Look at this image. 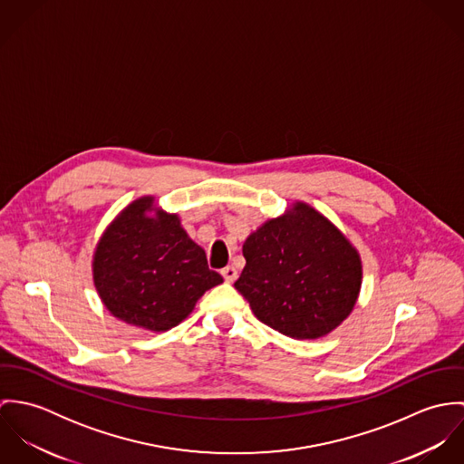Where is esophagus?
I'll use <instances>...</instances> for the list:
<instances>
[{
  "label": "esophagus",
  "instance_id": "esophagus-1",
  "mask_svg": "<svg viewBox=\"0 0 464 464\" xmlns=\"http://www.w3.org/2000/svg\"><path fill=\"white\" fill-rule=\"evenodd\" d=\"M221 275H223L225 282L232 284V282L237 278V269H236L234 266H227V267H223V269H221Z\"/></svg>",
  "mask_w": 464,
  "mask_h": 464
}]
</instances>
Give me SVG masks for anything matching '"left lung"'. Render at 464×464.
<instances>
[{"mask_svg":"<svg viewBox=\"0 0 464 464\" xmlns=\"http://www.w3.org/2000/svg\"><path fill=\"white\" fill-rule=\"evenodd\" d=\"M236 289L259 322L295 339H318L352 313L362 282L357 250L304 201L267 219L243 245Z\"/></svg>","mask_w":464,"mask_h":464,"instance_id":"left-lung-1","label":"left lung"}]
</instances>
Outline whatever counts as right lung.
Segmentation results:
<instances>
[{
	"label": "right lung",
	"instance_id": "obj_1",
	"mask_svg": "<svg viewBox=\"0 0 464 464\" xmlns=\"http://www.w3.org/2000/svg\"><path fill=\"white\" fill-rule=\"evenodd\" d=\"M92 278L112 316L153 332L177 327L207 289L223 282L180 218L155 208L153 197L132 201L103 232Z\"/></svg>",
	"mask_w": 464,
	"mask_h": 464
}]
</instances>
